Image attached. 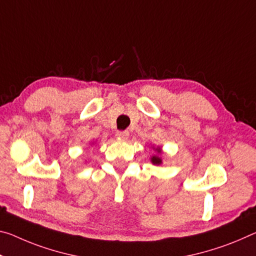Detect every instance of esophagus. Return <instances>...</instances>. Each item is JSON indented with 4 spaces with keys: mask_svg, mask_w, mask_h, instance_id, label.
<instances>
[{
    "mask_svg": "<svg viewBox=\"0 0 256 256\" xmlns=\"http://www.w3.org/2000/svg\"><path fill=\"white\" fill-rule=\"evenodd\" d=\"M128 136H130L128 131H118L116 133V138H117V139H120V140H128Z\"/></svg>",
    "mask_w": 256,
    "mask_h": 256,
    "instance_id": "obj_1",
    "label": "esophagus"
}]
</instances>
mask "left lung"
<instances>
[{"label":"left lung","instance_id":"8db88e82","mask_svg":"<svg viewBox=\"0 0 256 256\" xmlns=\"http://www.w3.org/2000/svg\"><path fill=\"white\" fill-rule=\"evenodd\" d=\"M152 149L155 150V154H154L152 156H150V162L154 165H162L163 164V158H162V152H163V150H162L160 147H155V146H152Z\"/></svg>","mask_w":256,"mask_h":256}]
</instances>
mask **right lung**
<instances>
[{
  "label": "right lung",
  "mask_w": 256,
  "mask_h": 256,
  "mask_svg": "<svg viewBox=\"0 0 256 256\" xmlns=\"http://www.w3.org/2000/svg\"><path fill=\"white\" fill-rule=\"evenodd\" d=\"M93 144V142H92V144Z\"/></svg>",
  "instance_id": "right-lung-1"
}]
</instances>
